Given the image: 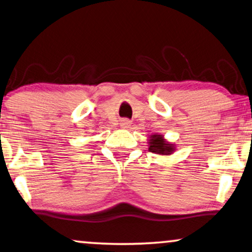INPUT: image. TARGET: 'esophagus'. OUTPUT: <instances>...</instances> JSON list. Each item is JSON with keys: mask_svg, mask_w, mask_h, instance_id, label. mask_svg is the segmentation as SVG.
Wrapping results in <instances>:
<instances>
[{"mask_svg": "<svg viewBox=\"0 0 252 252\" xmlns=\"http://www.w3.org/2000/svg\"><path fill=\"white\" fill-rule=\"evenodd\" d=\"M121 126L125 127V129H126V127H129L130 126V121H129V120H126V119L122 120V121H121Z\"/></svg>", "mask_w": 252, "mask_h": 252, "instance_id": "obj_1", "label": "esophagus"}]
</instances>
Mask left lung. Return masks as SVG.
<instances>
[{"label": "left lung", "instance_id": "obj_1", "mask_svg": "<svg viewBox=\"0 0 252 252\" xmlns=\"http://www.w3.org/2000/svg\"><path fill=\"white\" fill-rule=\"evenodd\" d=\"M149 150L151 153L159 155H170L174 153L175 147L169 142H166L165 139L160 134L151 135L149 140Z\"/></svg>", "mask_w": 252, "mask_h": 252}]
</instances>
